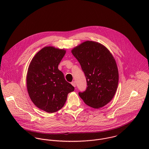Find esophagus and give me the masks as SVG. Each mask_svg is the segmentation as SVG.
I'll use <instances>...</instances> for the list:
<instances>
[{
    "label": "esophagus",
    "mask_w": 149,
    "mask_h": 149,
    "mask_svg": "<svg viewBox=\"0 0 149 149\" xmlns=\"http://www.w3.org/2000/svg\"><path fill=\"white\" fill-rule=\"evenodd\" d=\"M71 84H72V85H73V86H74V87H75V86H76V82H75L74 81H73V82H72V83H71Z\"/></svg>",
    "instance_id": "34e87169"
}]
</instances>
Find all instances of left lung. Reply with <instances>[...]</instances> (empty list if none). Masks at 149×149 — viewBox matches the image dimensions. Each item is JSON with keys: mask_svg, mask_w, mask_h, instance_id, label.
<instances>
[{"mask_svg": "<svg viewBox=\"0 0 149 149\" xmlns=\"http://www.w3.org/2000/svg\"><path fill=\"white\" fill-rule=\"evenodd\" d=\"M72 53L84 73L87 87L79 92L85 104L99 108L114 96L119 81L115 59L105 46L93 41H85L74 47Z\"/></svg>", "mask_w": 149, "mask_h": 149, "instance_id": "1", "label": "left lung"}]
</instances>
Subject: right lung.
<instances>
[{
	"label": "right lung",
	"mask_w": 149,
	"mask_h": 149,
	"mask_svg": "<svg viewBox=\"0 0 149 149\" xmlns=\"http://www.w3.org/2000/svg\"><path fill=\"white\" fill-rule=\"evenodd\" d=\"M65 52L63 49L45 47L36 54L28 69L29 96L36 106L49 113L61 109L68 94L74 89L58 69Z\"/></svg>",
	"instance_id": "obj_1"
}]
</instances>
